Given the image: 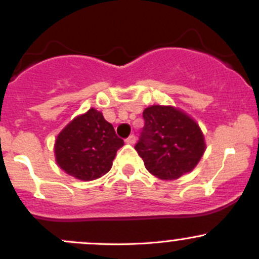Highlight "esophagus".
I'll return each mask as SVG.
<instances>
[{"mask_svg":"<svg viewBox=\"0 0 259 259\" xmlns=\"http://www.w3.org/2000/svg\"><path fill=\"white\" fill-rule=\"evenodd\" d=\"M125 142H126V144L133 145V144H135V142H137V138H135V135H130V137L127 138Z\"/></svg>","mask_w":259,"mask_h":259,"instance_id":"34e87169","label":"esophagus"}]
</instances>
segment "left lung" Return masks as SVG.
<instances>
[{"instance_id": "left-lung-1", "label": "left lung", "mask_w": 259, "mask_h": 259, "mask_svg": "<svg viewBox=\"0 0 259 259\" xmlns=\"http://www.w3.org/2000/svg\"><path fill=\"white\" fill-rule=\"evenodd\" d=\"M145 125L135 150L146 170L163 180L178 179L197 166L205 140L194 119L174 106L151 105L143 111Z\"/></svg>"}]
</instances>
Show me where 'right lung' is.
<instances>
[{"label":"right lung","mask_w":259,"mask_h":259,"mask_svg":"<svg viewBox=\"0 0 259 259\" xmlns=\"http://www.w3.org/2000/svg\"><path fill=\"white\" fill-rule=\"evenodd\" d=\"M124 145L103 113L91 108L77 115L57 135L54 153L57 165L74 178L90 182L105 176L116 151Z\"/></svg>","instance_id":"add662e5"}]
</instances>
